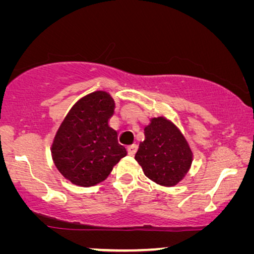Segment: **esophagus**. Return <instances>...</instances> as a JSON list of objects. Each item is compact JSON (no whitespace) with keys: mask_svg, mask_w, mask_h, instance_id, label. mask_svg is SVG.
<instances>
[{"mask_svg":"<svg viewBox=\"0 0 254 254\" xmlns=\"http://www.w3.org/2000/svg\"><path fill=\"white\" fill-rule=\"evenodd\" d=\"M136 149H137V145H130L129 147H128V154L134 155L135 154Z\"/></svg>","mask_w":254,"mask_h":254,"instance_id":"34e87169","label":"esophagus"}]
</instances>
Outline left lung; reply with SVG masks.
Segmentation results:
<instances>
[{"instance_id":"obj_1","label":"left lung","mask_w":254,"mask_h":254,"mask_svg":"<svg viewBox=\"0 0 254 254\" xmlns=\"http://www.w3.org/2000/svg\"><path fill=\"white\" fill-rule=\"evenodd\" d=\"M135 160L148 179L166 187L175 186L190 171L193 153L183 133L164 117L153 118L145 127Z\"/></svg>"}]
</instances>
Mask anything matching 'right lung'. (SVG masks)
Returning a JSON list of instances; mask_svg holds the SVG:
<instances>
[{"label": "right lung", "mask_w": 254, "mask_h": 254, "mask_svg": "<svg viewBox=\"0 0 254 254\" xmlns=\"http://www.w3.org/2000/svg\"><path fill=\"white\" fill-rule=\"evenodd\" d=\"M114 108L108 93H90L75 103L59 127L52 145L53 161L71 184L98 185L127 155L118 142V132L108 125Z\"/></svg>", "instance_id": "1"}]
</instances>
